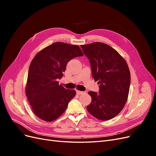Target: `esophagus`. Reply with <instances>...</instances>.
Masks as SVG:
<instances>
[{
  "mask_svg": "<svg viewBox=\"0 0 156 156\" xmlns=\"http://www.w3.org/2000/svg\"><path fill=\"white\" fill-rule=\"evenodd\" d=\"M76 93L78 95H81V94H83L84 93V92L83 91H79V90H76Z\"/></svg>",
  "mask_w": 156,
  "mask_h": 156,
  "instance_id": "34e87169",
  "label": "esophagus"
}]
</instances>
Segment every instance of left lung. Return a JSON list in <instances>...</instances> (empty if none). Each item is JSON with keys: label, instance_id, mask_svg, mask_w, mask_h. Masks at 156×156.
Masks as SVG:
<instances>
[{"label": "left lung", "instance_id": "left-lung-1", "mask_svg": "<svg viewBox=\"0 0 156 156\" xmlns=\"http://www.w3.org/2000/svg\"><path fill=\"white\" fill-rule=\"evenodd\" d=\"M90 63L92 77L99 93L89 91L92 101L88 111L96 119L108 120L120 113L128 97L131 76L126 60L107 44L95 42L81 45Z\"/></svg>", "mask_w": 156, "mask_h": 156}]
</instances>
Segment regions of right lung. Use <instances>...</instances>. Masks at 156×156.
Listing matches in <instances>:
<instances>
[{"label": "right lung", "mask_w": 156, "mask_h": 156, "mask_svg": "<svg viewBox=\"0 0 156 156\" xmlns=\"http://www.w3.org/2000/svg\"><path fill=\"white\" fill-rule=\"evenodd\" d=\"M83 54L78 45L56 42L42 49L32 59L28 73L26 95L40 119L51 122L62 115L75 96V90L59 85L68 62Z\"/></svg>", "instance_id": "1"}]
</instances>
